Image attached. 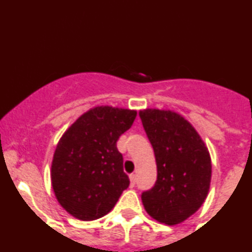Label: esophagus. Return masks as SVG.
Segmentation results:
<instances>
[{
    "label": "esophagus",
    "mask_w": 252,
    "mask_h": 252,
    "mask_svg": "<svg viewBox=\"0 0 252 252\" xmlns=\"http://www.w3.org/2000/svg\"><path fill=\"white\" fill-rule=\"evenodd\" d=\"M129 179H130V187H134L136 184V175L130 174L129 175Z\"/></svg>",
    "instance_id": "esophagus-1"
}]
</instances>
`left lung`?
<instances>
[{
    "mask_svg": "<svg viewBox=\"0 0 252 252\" xmlns=\"http://www.w3.org/2000/svg\"><path fill=\"white\" fill-rule=\"evenodd\" d=\"M157 163V181L141 194L151 217L168 226L181 223L202 206L211 180V159L192 124L173 111H140Z\"/></svg>",
    "mask_w": 252,
    "mask_h": 252,
    "instance_id": "1",
    "label": "left lung"
}]
</instances>
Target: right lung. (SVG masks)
I'll use <instances>...</instances> for the list:
<instances>
[{"label": "right lung", "instance_id": "right-lung-1", "mask_svg": "<svg viewBox=\"0 0 252 252\" xmlns=\"http://www.w3.org/2000/svg\"><path fill=\"white\" fill-rule=\"evenodd\" d=\"M136 111L97 106L63 135L52 161V186L60 205L81 221L112 210L129 187L117 141L134 123Z\"/></svg>", "mask_w": 252, "mask_h": 252}]
</instances>
